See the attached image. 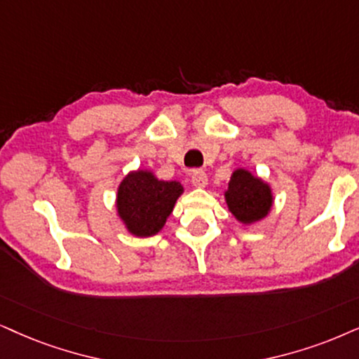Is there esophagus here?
Segmentation results:
<instances>
[{
    "mask_svg": "<svg viewBox=\"0 0 359 359\" xmlns=\"http://www.w3.org/2000/svg\"><path fill=\"white\" fill-rule=\"evenodd\" d=\"M190 180H192V184L197 189H203L207 185V182H208L207 174L203 170H201V169L192 170V174H190Z\"/></svg>",
    "mask_w": 359,
    "mask_h": 359,
    "instance_id": "34e87169",
    "label": "esophagus"
}]
</instances>
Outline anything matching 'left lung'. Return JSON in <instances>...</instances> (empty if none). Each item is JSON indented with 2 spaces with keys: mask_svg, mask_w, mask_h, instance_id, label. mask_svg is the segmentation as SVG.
I'll return each instance as SVG.
<instances>
[{
  "mask_svg": "<svg viewBox=\"0 0 359 359\" xmlns=\"http://www.w3.org/2000/svg\"><path fill=\"white\" fill-rule=\"evenodd\" d=\"M224 198L229 212L242 225H253L265 219L275 201L271 185L245 167L232 172Z\"/></svg>",
  "mask_w": 359,
  "mask_h": 359,
  "instance_id": "left-lung-1",
  "label": "left lung"
}]
</instances>
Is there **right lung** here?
<instances>
[{
    "mask_svg": "<svg viewBox=\"0 0 359 359\" xmlns=\"http://www.w3.org/2000/svg\"><path fill=\"white\" fill-rule=\"evenodd\" d=\"M182 194L184 185L177 180H161L151 169L130 170L117 187V217L134 237H154L165 226Z\"/></svg>",
    "mask_w": 359,
    "mask_h": 359,
    "instance_id": "1",
    "label": "right lung"
}]
</instances>
